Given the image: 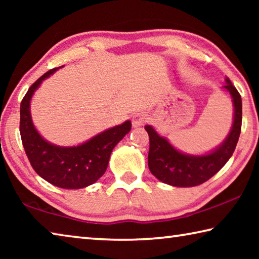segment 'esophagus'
<instances>
[{
	"mask_svg": "<svg viewBox=\"0 0 259 259\" xmlns=\"http://www.w3.org/2000/svg\"><path fill=\"white\" fill-rule=\"evenodd\" d=\"M146 121H147L146 114H144V113H137V114H136V115L134 116V119H133V125H134V126H140V125H143L144 123H145Z\"/></svg>",
	"mask_w": 259,
	"mask_h": 259,
	"instance_id": "esophagus-1",
	"label": "esophagus"
}]
</instances>
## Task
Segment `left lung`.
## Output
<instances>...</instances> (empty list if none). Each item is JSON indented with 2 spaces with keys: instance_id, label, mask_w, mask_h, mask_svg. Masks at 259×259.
Returning a JSON list of instances; mask_svg holds the SVG:
<instances>
[{
  "instance_id": "obj_1",
  "label": "left lung",
  "mask_w": 259,
  "mask_h": 259,
  "mask_svg": "<svg viewBox=\"0 0 259 259\" xmlns=\"http://www.w3.org/2000/svg\"><path fill=\"white\" fill-rule=\"evenodd\" d=\"M224 88L233 98L234 121L225 142L210 154L202 156L183 154L170 145L168 140L157 135L151 125L145 126L150 136L148 168L159 181L177 187L198 186L216 175L230 160L241 133L242 100L229 77H226Z\"/></svg>"
}]
</instances>
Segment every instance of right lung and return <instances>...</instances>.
<instances>
[{"instance_id":"add662e5","label":"right lung","mask_w":259,"mask_h":259,"mask_svg":"<svg viewBox=\"0 0 259 259\" xmlns=\"http://www.w3.org/2000/svg\"><path fill=\"white\" fill-rule=\"evenodd\" d=\"M52 68L37 78L20 104V137L26 155L38 176L52 185L77 190L91 185L106 171L113 148L131 129V122L114 126L75 147H59L48 143L34 128L29 113L30 98Z\"/></svg>"}]
</instances>
